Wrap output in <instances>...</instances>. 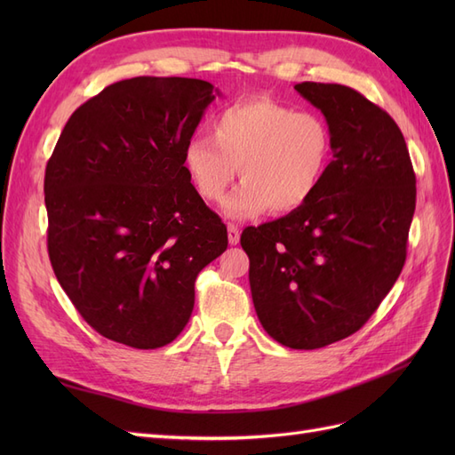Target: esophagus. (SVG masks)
<instances>
[{
  "label": "esophagus",
  "mask_w": 455,
  "mask_h": 455,
  "mask_svg": "<svg viewBox=\"0 0 455 455\" xmlns=\"http://www.w3.org/2000/svg\"><path fill=\"white\" fill-rule=\"evenodd\" d=\"M241 239V231L235 224H228V241L229 244H237Z\"/></svg>",
  "instance_id": "esophagus-1"
}]
</instances>
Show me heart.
<instances>
[{"label": "heart", "instance_id": "heart-1", "mask_svg": "<svg viewBox=\"0 0 455 455\" xmlns=\"http://www.w3.org/2000/svg\"><path fill=\"white\" fill-rule=\"evenodd\" d=\"M211 134L188 140L184 171L201 199L220 203L239 167L243 184L224 203L231 220L301 209L321 189L332 163V134L321 116L264 96L220 109Z\"/></svg>", "mask_w": 455, "mask_h": 455}]
</instances>
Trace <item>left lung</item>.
<instances>
[{
    "instance_id": "8db88e82",
    "label": "left lung",
    "mask_w": 455,
    "mask_h": 455,
    "mask_svg": "<svg viewBox=\"0 0 455 455\" xmlns=\"http://www.w3.org/2000/svg\"><path fill=\"white\" fill-rule=\"evenodd\" d=\"M294 89L324 116L334 159L307 204L246 228L241 246L266 332L319 349L355 334L401 275L416 174L401 129L361 92L311 81Z\"/></svg>"
}]
</instances>
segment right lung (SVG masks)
Masks as SVG:
<instances>
[{
    "label": "right lung",
    "instance_id": "obj_1",
    "mask_svg": "<svg viewBox=\"0 0 455 455\" xmlns=\"http://www.w3.org/2000/svg\"><path fill=\"white\" fill-rule=\"evenodd\" d=\"M218 94L189 77L117 81L76 109L47 163L52 271L108 339L171 343L194 311L199 271L228 249L182 161Z\"/></svg>",
    "mask_w": 455,
    "mask_h": 455
}]
</instances>
